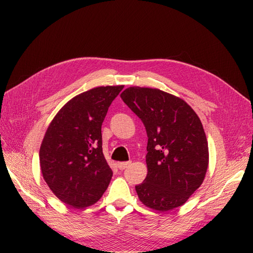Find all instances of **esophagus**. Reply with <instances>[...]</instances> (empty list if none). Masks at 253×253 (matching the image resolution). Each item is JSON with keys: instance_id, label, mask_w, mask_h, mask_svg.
Returning <instances> with one entry per match:
<instances>
[{"instance_id": "obj_1", "label": "esophagus", "mask_w": 253, "mask_h": 253, "mask_svg": "<svg viewBox=\"0 0 253 253\" xmlns=\"http://www.w3.org/2000/svg\"><path fill=\"white\" fill-rule=\"evenodd\" d=\"M130 163H131V162H129V161H128V162H118V163H117V168L123 170V169H127L128 166L130 165Z\"/></svg>"}]
</instances>
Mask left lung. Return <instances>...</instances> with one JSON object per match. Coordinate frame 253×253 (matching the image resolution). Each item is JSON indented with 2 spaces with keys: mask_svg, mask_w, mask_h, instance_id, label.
<instances>
[{
  "mask_svg": "<svg viewBox=\"0 0 253 253\" xmlns=\"http://www.w3.org/2000/svg\"><path fill=\"white\" fill-rule=\"evenodd\" d=\"M121 98L148 135V175L136 186L139 199L162 212L182 206L201 186L209 164L200 118L184 100L159 89L130 87Z\"/></svg>",
  "mask_w": 253,
  "mask_h": 253,
  "instance_id": "1",
  "label": "left lung"
}]
</instances>
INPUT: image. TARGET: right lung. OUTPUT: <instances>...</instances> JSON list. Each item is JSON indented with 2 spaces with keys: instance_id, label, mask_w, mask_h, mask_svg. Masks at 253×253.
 I'll return each instance as SVG.
<instances>
[{
  "instance_id": "obj_1",
  "label": "right lung",
  "mask_w": 253,
  "mask_h": 253,
  "mask_svg": "<svg viewBox=\"0 0 253 253\" xmlns=\"http://www.w3.org/2000/svg\"><path fill=\"white\" fill-rule=\"evenodd\" d=\"M123 85L98 87L75 96L53 118L40 148L43 178L72 208L92 206L109 187L113 171L102 152L101 126Z\"/></svg>"
}]
</instances>
